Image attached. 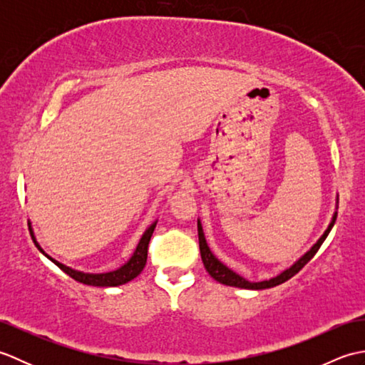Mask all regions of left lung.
I'll return each mask as SVG.
<instances>
[{"label": "left lung", "mask_w": 365, "mask_h": 365, "mask_svg": "<svg viewBox=\"0 0 365 365\" xmlns=\"http://www.w3.org/2000/svg\"><path fill=\"white\" fill-rule=\"evenodd\" d=\"M336 218H337V213H334V216H332V221L329 222L328 229L324 230V234L320 237L319 242H317L312 247L311 251H307L302 257L294 262L293 265L290 268H287L285 271H282L281 274L276 276V277H271L268 279V281H262V282H250L246 281L245 277H242L240 274L234 273L230 268H227L224 263H221L218 259L215 257V255L212 254L210 247H208L207 242H205V237H204V230H202V226H200V221H197V234H199V250H200V257H202V262H204V267L205 269L208 271V274H210L215 281H218L220 284H224V285H230V287H238V289H247V290H263V289H271V287H276L279 284H282L285 281H289L290 277H293L294 274L298 273V271L306 265V263L311 260L314 255L317 254V251L320 250V246L323 245L324 240H327L328 234L331 232L332 226H334L336 222Z\"/></svg>", "instance_id": "obj_1"}]
</instances>
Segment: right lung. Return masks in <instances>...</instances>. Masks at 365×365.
Here are the masks:
<instances>
[{
  "label": "right lung",
  "mask_w": 365,
  "mask_h": 365,
  "mask_svg": "<svg viewBox=\"0 0 365 365\" xmlns=\"http://www.w3.org/2000/svg\"><path fill=\"white\" fill-rule=\"evenodd\" d=\"M155 226H157V222H153L152 226L144 232L143 238L139 240V243L136 246V251L133 252V255H131V259L125 263V265L120 267L119 269H115V271H110V273H100V274L81 273V271L72 269V268L63 265V263L53 260L51 257H48V255L43 252L42 247L38 246V243L36 242L34 234H33V229L29 227V232H31V238H33L34 245L37 246V250L41 251L42 254H45L46 257H48L54 263V265H58L61 269L64 271L66 274H68L72 279H75V281H78L81 284H86V285H92V287H118V285L130 282L131 279H135L144 269L145 262H147V250H149V242H150V237L153 234Z\"/></svg>",
  "instance_id": "right-lung-1"
}]
</instances>
